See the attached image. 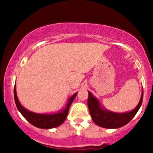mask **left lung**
Here are the masks:
<instances>
[{
	"mask_svg": "<svg viewBox=\"0 0 153 153\" xmlns=\"http://www.w3.org/2000/svg\"><path fill=\"white\" fill-rule=\"evenodd\" d=\"M143 93L142 94L139 104L134 110L127 113L117 114L101 108L99 101L90 92H88V106L93 121L98 126L103 128H108V129H114V128L122 127L130 122L140 109L143 103Z\"/></svg>",
	"mask_w": 153,
	"mask_h": 153,
	"instance_id": "left-lung-1",
	"label": "left lung"
}]
</instances>
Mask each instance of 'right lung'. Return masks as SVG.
<instances>
[{
    "label": "right lung",
    "instance_id": "right-lung-1",
    "mask_svg": "<svg viewBox=\"0 0 153 153\" xmlns=\"http://www.w3.org/2000/svg\"><path fill=\"white\" fill-rule=\"evenodd\" d=\"M77 94L78 93H75L70 98L65 109L63 111L53 114H36L29 111L21 105L16 96V86H14V99L18 110L30 124L34 125V127L41 128V129H52V128L57 127L61 125L66 119L68 111H69L70 106L76 96Z\"/></svg>",
    "mask_w": 153,
    "mask_h": 153
}]
</instances>
